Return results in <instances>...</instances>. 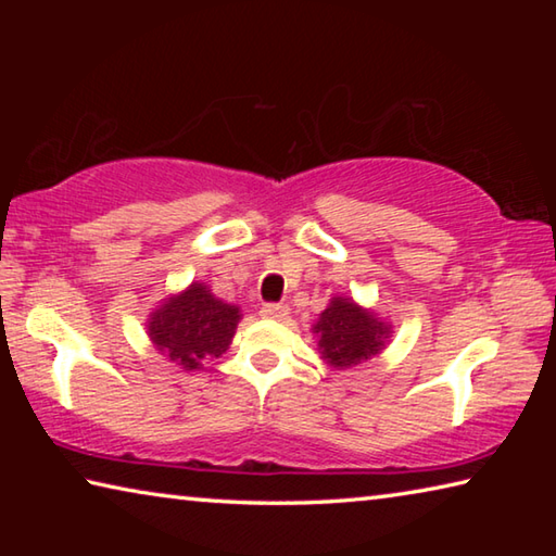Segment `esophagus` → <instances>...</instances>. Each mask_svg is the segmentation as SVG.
Listing matches in <instances>:
<instances>
[{"label":"esophagus","mask_w":556,"mask_h":556,"mask_svg":"<svg viewBox=\"0 0 556 556\" xmlns=\"http://www.w3.org/2000/svg\"><path fill=\"white\" fill-rule=\"evenodd\" d=\"M265 318H271V321H285L289 316V306L287 304H265L260 312Z\"/></svg>","instance_id":"34e87169"}]
</instances>
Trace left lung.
Returning a JSON list of instances; mask_svg holds the SVG:
<instances>
[{
    "instance_id": "left-lung-1",
    "label": "left lung",
    "mask_w": 556,
    "mask_h": 556,
    "mask_svg": "<svg viewBox=\"0 0 556 556\" xmlns=\"http://www.w3.org/2000/svg\"><path fill=\"white\" fill-rule=\"evenodd\" d=\"M321 361L336 370H348L380 355L392 338V324L357 304L353 296H331L312 326Z\"/></svg>"
}]
</instances>
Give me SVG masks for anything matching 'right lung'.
<instances>
[{"mask_svg":"<svg viewBox=\"0 0 556 556\" xmlns=\"http://www.w3.org/2000/svg\"><path fill=\"white\" fill-rule=\"evenodd\" d=\"M240 318V306L225 304L205 281H191L149 314L147 336L159 353L191 372L228 351Z\"/></svg>","mask_w":556,"mask_h":556,"instance_id":"add662e5","label":"right lung"}]
</instances>
